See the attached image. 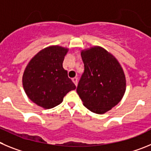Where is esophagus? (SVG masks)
Returning <instances> with one entry per match:
<instances>
[{
  "mask_svg": "<svg viewBox=\"0 0 151 151\" xmlns=\"http://www.w3.org/2000/svg\"><path fill=\"white\" fill-rule=\"evenodd\" d=\"M72 81H73V82H74V83L75 84L76 86H77V83H78V79H77V77H74V78L72 79Z\"/></svg>",
  "mask_w": 151,
  "mask_h": 151,
  "instance_id": "34e87169",
  "label": "esophagus"
}]
</instances>
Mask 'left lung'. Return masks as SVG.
I'll use <instances>...</instances> for the list:
<instances>
[{
	"label": "left lung",
	"instance_id": "obj_1",
	"mask_svg": "<svg viewBox=\"0 0 151 151\" xmlns=\"http://www.w3.org/2000/svg\"><path fill=\"white\" fill-rule=\"evenodd\" d=\"M84 72L77 92L83 105L101 114L118 104L126 91V77L113 55L100 47L82 50Z\"/></svg>",
	"mask_w": 151,
	"mask_h": 151
}]
</instances>
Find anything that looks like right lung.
Here are the masks:
<instances>
[{"instance_id":"add662e5","label":"right lung","mask_w":151,"mask_h":151,"mask_svg":"<svg viewBox=\"0 0 151 151\" xmlns=\"http://www.w3.org/2000/svg\"><path fill=\"white\" fill-rule=\"evenodd\" d=\"M68 49L52 46L40 50L28 62L22 76L28 97L40 107L50 109L62 102L68 92L76 89L63 68Z\"/></svg>"}]
</instances>
